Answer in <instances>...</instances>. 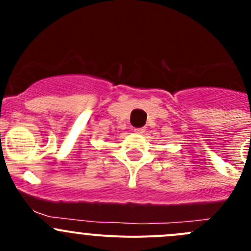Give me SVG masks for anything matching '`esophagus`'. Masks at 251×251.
<instances>
[{
	"label": "esophagus",
	"mask_w": 251,
	"mask_h": 251,
	"mask_svg": "<svg viewBox=\"0 0 251 251\" xmlns=\"http://www.w3.org/2000/svg\"><path fill=\"white\" fill-rule=\"evenodd\" d=\"M135 132L137 133V135H142V133L146 132V128H144V127H137V128H135Z\"/></svg>",
	"instance_id": "34e87169"
}]
</instances>
